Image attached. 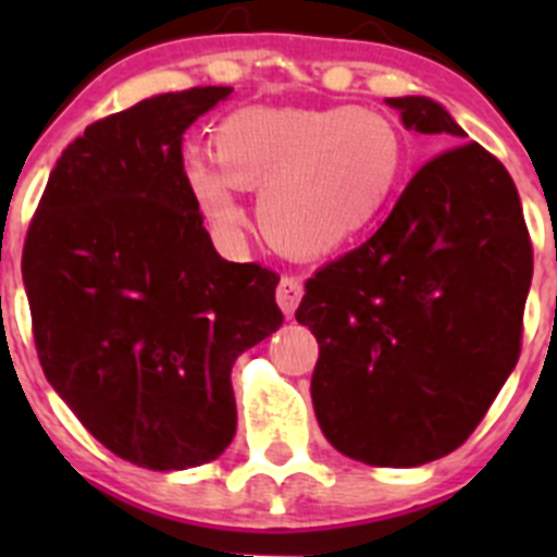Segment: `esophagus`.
Segmentation results:
<instances>
[{
    "instance_id": "1",
    "label": "esophagus",
    "mask_w": 557,
    "mask_h": 557,
    "mask_svg": "<svg viewBox=\"0 0 557 557\" xmlns=\"http://www.w3.org/2000/svg\"><path fill=\"white\" fill-rule=\"evenodd\" d=\"M304 298V284L298 275H282V282L275 287V301L282 307L284 314H293L295 307L301 304Z\"/></svg>"
}]
</instances>
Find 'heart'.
Listing matches in <instances>:
<instances>
[{
	"label": "heart",
	"mask_w": 557,
	"mask_h": 557,
	"mask_svg": "<svg viewBox=\"0 0 557 557\" xmlns=\"http://www.w3.org/2000/svg\"><path fill=\"white\" fill-rule=\"evenodd\" d=\"M405 170L396 127L371 111L236 108L214 131V159L186 156L184 175L206 218L245 220L243 189H262L259 223L287 253L323 256L385 218Z\"/></svg>",
	"instance_id": "1"
}]
</instances>
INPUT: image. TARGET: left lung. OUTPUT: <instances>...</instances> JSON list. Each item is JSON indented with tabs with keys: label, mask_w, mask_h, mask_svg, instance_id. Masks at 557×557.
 <instances>
[{
	"label": "left lung",
	"mask_w": 557,
	"mask_h": 557,
	"mask_svg": "<svg viewBox=\"0 0 557 557\" xmlns=\"http://www.w3.org/2000/svg\"><path fill=\"white\" fill-rule=\"evenodd\" d=\"M407 131L466 139L426 97L387 100ZM533 245L513 178L476 141L446 147L382 228L307 282L312 405L329 444L410 469L469 441L519 362Z\"/></svg>",
	"instance_id": "obj_1"
}]
</instances>
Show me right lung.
<instances>
[{
	"mask_svg": "<svg viewBox=\"0 0 557 557\" xmlns=\"http://www.w3.org/2000/svg\"><path fill=\"white\" fill-rule=\"evenodd\" d=\"M228 86L150 97L88 125L49 172L22 253L49 385L106 449L152 471L218 460L231 368L275 332L278 273L225 262L184 175V133Z\"/></svg>",
	"mask_w": 557,
	"mask_h": 557,
	"instance_id": "add662e5",
	"label": "right lung"
}]
</instances>
